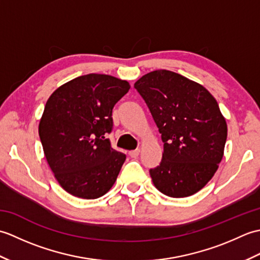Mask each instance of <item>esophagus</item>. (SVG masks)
Segmentation results:
<instances>
[{
	"mask_svg": "<svg viewBox=\"0 0 260 260\" xmlns=\"http://www.w3.org/2000/svg\"><path fill=\"white\" fill-rule=\"evenodd\" d=\"M128 154H129V156H131V157L135 158V157H137V156L140 155V150H134V151H131V152H128Z\"/></svg>",
	"mask_w": 260,
	"mask_h": 260,
	"instance_id": "obj_1",
	"label": "esophagus"
}]
</instances>
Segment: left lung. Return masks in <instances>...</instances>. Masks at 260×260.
Listing matches in <instances>:
<instances>
[{
    "label": "left lung",
    "instance_id": "8db88e82",
    "mask_svg": "<svg viewBox=\"0 0 260 260\" xmlns=\"http://www.w3.org/2000/svg\"><path fill=\"white\" fill-rule=\"evenodd\" d=\"M164 143L161 163L150 170L154 185L171 198L200 191L217 172L227 123L202 85L170 70H155L134 84Z\"/></svg>",
    "mask_w": 260,
    "mask_h": 260
}]
</instances>
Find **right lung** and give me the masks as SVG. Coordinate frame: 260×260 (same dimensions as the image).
<instances>
[{
	"instance_id": "add662e5",
	"label": "right lung",
	"mask_w": 260,
	"mask_h": 260,
	"mask_svg": "<svg viewBox=\"0 0 260 260\" xmlns=\"http://www.w3.org/2000/svg\"><path fill=\"white\" fill-rule=\"evenodd\" d=\"M129 88L126 80L89 74L66 82L47 101L39 136L54 178L70 194L97 199L114 185L126 155L106 136L115 104Z\"/></svg>"
}]
</instances>
